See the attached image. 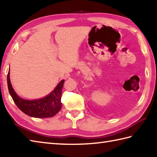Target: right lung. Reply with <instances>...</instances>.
<instances>
[{
	"label": "right lung",
	"mask_w": 157,
	"mask_h": 157,
	"mask_svg": "<svg viewBox=\"0 0 157 157\" xmlns=\"http://www.w3.org/2000/svg\"><path fill=\"white\" fill-rule=\"evenodd\" d=\"M64 80H61L56 88L47 96L39 99L26 100L20 97L15 93L10 81L9 71L7 75V86L9 94L15 105L21 112L34 118L52 117L60 111L62 107L61 97Z\"/></svg>",
	"instance_id": "right-lung-1"
}]
</instances>
